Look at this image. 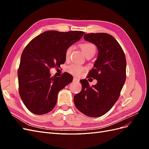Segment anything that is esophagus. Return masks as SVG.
Returning a JSON list of instances; mask_svg holds the SVG:
<instances>
[{"mask_svg": "<svg viewBox=\"0 0 149 149\" xmlns=\"http://www.w3.org/2000/svg\"><path fill=\"white\" fill-rule=\"evenodd\" d=\"M79 81V79L78 78H77L76 77H74L73 78V82H76V83H78Z\"/></svg>", "mask_w": 149, "mask_h": 149, "instance_id": "34e87169", "label": "esophagus"}]
</instances>
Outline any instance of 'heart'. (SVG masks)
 <instances>
[{"mask_svg": "<svg viewBox=\"0 0 149 149\" xmlns=\"http://www.w3.org/2000/svg\"><path fill=\"white\" fill-rule=\"evenodd\" d=\"M80 47L86 56L89 55H93L94 56L96 52V46L91 43H83L82 45H81ZM72 48H73V47L71 46L66 49L65 52V58L66 60L68 59L70 56ZM84 68L83 66L77 64H71L66 68V70L69 73L75 76L79 75L84 71Z\"/></svg>", "mask_w": 149, "mask_h": 149, "instance_id": "obj_1", "label": "heart"}]
</instances>
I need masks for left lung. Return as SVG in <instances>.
I'll return each instance as SVG.
<instances>
[{
  "mask_svg": "<svg viewBox=\"0 0 149 149\" xmlns=\"http://www.w3.org/2000/svg\"><path fill=\"white\" fill-rule=\"evenodd\" d=\"M84 39L97 48V59L88 76L97 82L89 86L86 79L80 80L82 89L74 95V102L86 116L98 118L107 113L119 99L125 81L126 60L120 45L109 34L86 33Z\"/></svg>",
  "mask_w": 149,
  "mask_h": 149,
  "instance_id": "obj_1",
  "label": "left lung"
}]
</instances>
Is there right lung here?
<instances>
[{"instance_id": "obj_1", "label": "right lung", "mask_w": 149, "mask_h": 149, "mask_svg": "<svg viewBox=\"0 0 149 149\" xmlns=\"http://www.w3.org/2000/svg\"><path fill=\"white\" fill-rule=\"evenodd\" d=\"M84 34L81 31H47L25 48L18 79L20 97L31 112L42 115L50 112L56 104L58 92L72 82L73 76L68 73L61 77H51L49 69L65 63L66 49Z\"/></svg>"}]
</instances>
